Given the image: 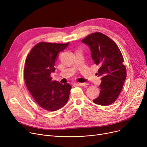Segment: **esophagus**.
Here are the masks:
<instances>
[{"mask_svg":"<svg viewBox=\"0 0 147 147\" xmlns=\"http://www.w3.org/2000/svg\"><path fill=\"white\" fill-rule=\"evenodd\" d=\"M77 84H78L79 86H86L88 84L86 83H77Z\"/></svg>","mask_w":147,"mask_h":147,"instance_id":"obj_1","label":"esophagus"}]
</instances>
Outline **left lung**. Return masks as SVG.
<instances>
[{
  "mask_svg": "<svg viewBox=\"0 0 147 147\" xmlns=\"http://www.w3.org/2000/svg\"><path fill=\"white\" fill-rule=\"evenodd\" d=\"M82 42L89 46L92 59L100 66V94L93 101L99 105H110L116 101L126 78L122 53L115 43L101 33H92Z\"/></svg>",
  "mask_w": 147,
  "mask_h": 147,
  "instance_id": "1",
  "label": "left lung"
}]
</instances>
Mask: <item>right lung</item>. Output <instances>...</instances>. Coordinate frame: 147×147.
<instances>
[{"label": "right lung", "instance_id": "1", "mask_svg": "<svg viewBox=\"0 0 147 147\" xmlns=\"http://www.w3.org/2000/svg\"><path fill=\"white\" fill-rule=\"evenodd\" d=\"M67 43L40 42L30 51L26 59L24 80L26 86L37 104L50 111L61 109L68 102L71 86L63 84L51 77L60 52Z\"/></svg>", "mask_w": 147, "mask_h": 147}]
</instances>
